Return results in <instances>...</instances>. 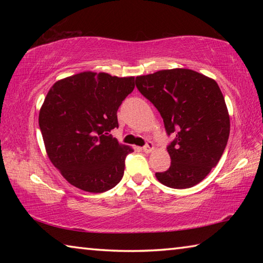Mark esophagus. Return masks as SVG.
Listing matches in <instances>:
<instances>
[{"instance_id":"34e87169","label":"esophagus","mask_w":263,"mask_h":263,"mask_svg":"<svg viewBox=\"0 0 263 263\" xmlns=\"http://www.w3.org/2000/svg\"><path fill=\"white\" fill-rule=\"evenodd\" d=\"M153 149H154V145H153L152 141H147L144 147H142V151H144L145 153H151Z\"/></svg>"}]
</instances>
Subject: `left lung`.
Wrapping results in <instances>:
<instances>
[{"instance_id":"left-lung-1","label":"left lung","mask_w":263,"mask_h":263,"mask_svg":"<svg viewBox=\"0 0 263 263\" xmlns=\"http://www.w3.org/2000/svg\"><path fill=\"white\" fill-rule=\"evenodd\" d=\"M138 90L158 109L168 136L171 167L155 173L160 183L186 189L199 183L221 158L230 136V116L215 80L185 68L136 78Z\"/></svg>"}]
</instances>
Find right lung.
<instances>
[{"mask_svg": "<svg viewBox=\"0 0 263 263\" xmlns=\"http://www.w3.org/2000/svg\"><path fill=\"white\" fill-rule=\"evenodd\" d=\"M135 78L82 72L57 81L39 111L46 153L70 184L104 193L119 183L131 147L110 135Z\"/></svg>", "mask_w": 263, "mask_h": 263, "instance_id": "right-lung-1", "label": "right lung"}]
</instances>
